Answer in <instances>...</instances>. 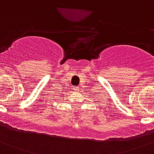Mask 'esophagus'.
Wrapping results in <instances>:
<instances>
[{
	"label": "esophagus",
	"instance_id": "esophagus-1",
	"mask_svg": "<svg viewBox=\"0 0 154 154\" xmlns=\"http://www.w3.org/2000/svg\"><path fill=\"white\" fill-rule=\"evenodd\" d=\"M74 90H75V91H79V87H75V88H74Z\"/></svg>",
	"mask_w": 154,
	"mask_h": 154
}]
</instances>
